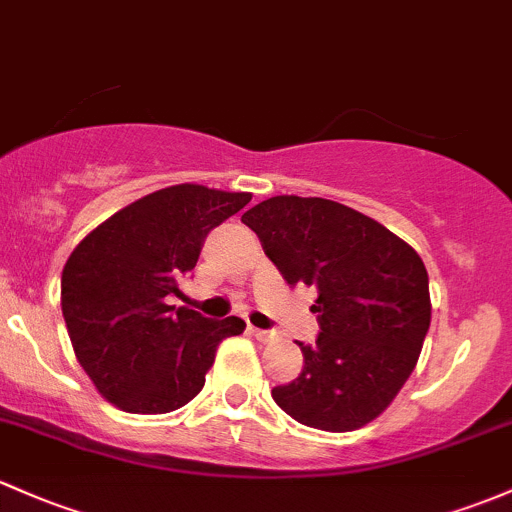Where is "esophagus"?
<instances>
[{
    "mask_svg": "<svg viewBox=\"0 0 512 512\" xmlns=\"http://www.w3.org/2000/svg\"><path fill=\"white\" fill-rule=\"evenodd\" d=\"M249 332L254 334V337L258 339V342H273L276 339V332H268V329H258V327H249Z\"/></svg>",
    "mask_w": 512,
    "mask_h": 512,
    "instance_id": "obj_1",
    "label": "esophagus"
}]
</instances>
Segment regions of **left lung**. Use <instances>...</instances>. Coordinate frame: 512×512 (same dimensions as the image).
<instances>
[{"instance_id": "left-lung-1", "label": "left lung", "mask_w": 512, "mask_h": 512, "mask_svg": "<svg viewBox=\"0 0 512 512\" xmlns=\"http://www.w3.org/2000/svg\"><path fill=\"white\" fill-rule=\"evenodd\" d=\"M290 285H315L320 334L305 366L273 388L300 425L364 427L393 403L430 329V280L412 246L366 214L322 197L278 195L241 214Z\"/></svg>"}]
</instances>
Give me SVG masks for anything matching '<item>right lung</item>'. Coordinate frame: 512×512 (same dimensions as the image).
Instances as JSON below:
<instances>
[{"label": "right lung", "mask_w": 512, "mask_h": 512, "mask_svg": "<svg viewBox=\"0 0 512 512\" xmlns=\"http://www.w3.org/2000/svg\"><path fill=\"white\" fill-rule=\"evenodd\" d=\"M249 202V192L173 185L131 202L75 246L60 280L63 317L80 366L119 410L183 408L205 386L219 342L244 332L239 317L210 320L166 298L180 295L207 234Z\"/></svg>", "instance_id": "add662e5"}]
</instances>
